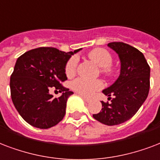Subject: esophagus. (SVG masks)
<instances>
[{"label": "esophagus", "mask_w": 160, "mask_h": 160, "mask_svg": "<svg viewBox=\"0 0 160 160\" xmlns=\"http://www.w3.org/2000/svg\"><path fill=\"white\" fill-rule=\"evenodd\" d=\"M82 98H83V100H84V101H85V102H91V99H90V98H85V97H84V96H82Z\"/></svg>", "instance_id": "34e87169"}]
</instances>
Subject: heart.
<instances>
[{"mask_svg": "<svg viewBox=\"0 0 160 160\" xmlns=\"http://www.w3.org/2000/svg\"><path fill=\"white\" fill-rule=\"evenodd\" d=\"M88 57L92 60L97 63L102 68V73L107 76H112L116 72V69L112 66V54L104 48H96L91 51ZM78 66V58L77 56H73L66 63L65 72L68 77H72L77 72ZM104 84L101 80H88V79L79 78L75 79L72 82V88L78 93L81 94L84 97H90L100 89H102Z\"/></svg>", "mask_w": 160, "mask_h": 160, "instance_id": "obj_1", "label": "heart"}]
</instances>
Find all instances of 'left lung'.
I'll use <instances>...</instances> for the list:
<instances>
[{
    "label": "left lung",
    "mask_w": 160,
    "mask_h": 160,
    "mask_svg": "<svg viewBox=\"0 0 160 160\" xmlns=\"http://www.w3.org/2000/svg\"><path fill=\"white\" fill-rule=\"evenodd\" d=\"M118 54L121 72L117 81L102 92L108 101H102V109L93 118L103 124L118 125L130 119L148 97L150 68L140 51L120 42L108 44Z\"/></svg>",
    "instance_id": "left-lung-1"
}]
</instances>
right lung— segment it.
Returning a JSON list of instances; mask_svg holds the SVG:
<instances>
[{"mask_svg": "<svg viewBox=\"0 0 160 160\" xmlns=\"http://www.w3.org/2000/svg\"><path fill=\"white\" fill-rule=\"evenodd\" d=\"M79 50L65 52L44 47L17 58L10 79L11 96L17 112L29 124L45 129L62 120L68 98L73 93L62 84L68 80L65 67ZM52 87L62 91V96L53 98L49 93Z\"/></svg>", "mask_w": 160, "mask_h": 160, "instance_id": "1", "label": "right lung"}]
</instances>
